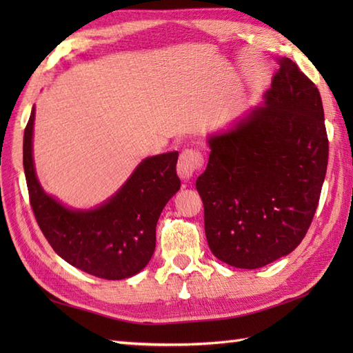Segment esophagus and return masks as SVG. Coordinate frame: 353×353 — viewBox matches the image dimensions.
Segmentation results:
<instances>
[{"label": "esophagus", "instance_id": "34e87169", "mask_svg": "<svg viewBox=\"0 0 353 353\" xmlns=\"http://www.w3.org/2000/svg\"><path fill=\"white\" fill-rule=\"evenodd\" d=\"M203 167V156L194 148H186L179 156L177 161V174L182 181H190L194 172Z\"/></svg>", "mask_w": 353, "mask_h": 353}]
</instances>
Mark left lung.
I'll list each match as a JSON object with an SVG mask.
<instances>
[{
    "instance_id": "8db88e82",
    "label": "left lung",
    "mask_w": 353,
    "mask_h": 353,
    "mask_svg": "<svg viewBox=\"0 0 353 353\" xmlns=\"http://www.w3.org/2000/svg\"><path fill=\"white\" fill-rule=\"evenodd\" d=\"M261 106L208 138L196 188L214 256L259 268L302 243L325 182L329 142L317 86L288 57Z\"/></svg>"
}]
</instances>
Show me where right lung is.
Wrapping results in <instances>:
<instances>
[{
  "mask_svg": "<svg viewBox=\"0 0 353 353\" xmlns=\"http://www.w3.org/2000/svg\"><path fill=\"white\" fill-rule=\"evenodd\" d=\"M34 108L24 130V172L30 205L42 234L59 256L101 279L134 276L153 256L156 224L181 188L177 152L145 157L127 182L94 209L66 208L43 191L33 162Z\"/></svg>",
  "mask_w": 353,
  "mask_h": 353,
  "instance_id": "1",
  "label": "right lung"
}]
</instances>
